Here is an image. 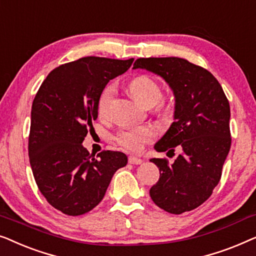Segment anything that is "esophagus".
I'll return each mask as SVG.
<instances>
[{"instance_id":"34e87169","label":"esophagus","mask_w":256,"mask_h":256,"mask_svg":"<svg viewBox=\"0 0 256 256\" xmlns=\"http://www.w3.org/2000/svg\"><path fill=\"white\" fill-rule=\"evenodd\" d=\"M128 162L130 164H141L143 160L141 158H138V157H135V156H129L128 158Z\"/></svg>"}]
</instances>
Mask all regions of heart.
Segmentation results:
<instances>
[{"label": "heart", "mask_w": 256, "mask_h": 256, "mask_svg": "<svg viewBox=\"0 0 256 256\" xmlns=\"http://www.w3.org/2000/svg\"><path fill=\"white\" fill-rule=\"evenodd\" d=\"M129 90L132 96L144 106H155L162 98V88L152 78L148 76H138L129 84ZM114 96V87L107 86L101 93L98 101V112L101 118H107L110 114L112 100ZM155 138V132L148 126L142 127L126 128L116 136V141L122 148L129 152H138L144 146L146 143L152 141Z\"/></svg>", "instance_id": "heart-1"}]
</instances>
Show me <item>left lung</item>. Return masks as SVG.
Returning <instances> with one entry per match:
<instances>
[{"mask_svg": "<svg viewBox=\"0 0 256 256\" xmlns=\"http://www.w3.org/2000/svg\"><path fill=\"white\" fill-rule=\"evenodd\" d=\"M132 68L160 76L174 96V122L156 143V152L182 150L172 164L152 158L160 180L150 188L152 202L180 214L208 200L222 177L230 148L228 100L211 72L178 57L138 58Z\"/></svg>", "mask_w": 256, "mask_h": 256, "instance_id": "left-lung-1", "label": "left lung"}]
</instances>
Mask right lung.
Here are the masks:
<instances>
[{
	"label": "right lung",
	"instance_id": "right-lung-1",
	"mask_svg": "<svg viewBox=\"0 0 256 256\" xmlns=\"http://www.w3.org/2000/svg\"><path fill=\"white\" fill-rule=\"evenodd\" d=\"M118 60L84 57L48 73L31 110L29 160L37 186L48 204L82 216L102 200L112 177L128 158L102 152L90 158L82 146L98 118V101L108 82L130 68Z\"/></svg>",
	"mask_w": 256,
	"mask_h": 256
}]
</instances>
